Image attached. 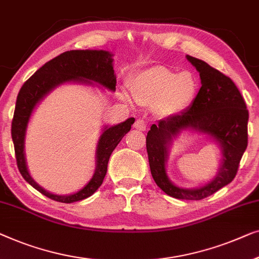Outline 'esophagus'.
<instances>
[{
    "instance_id": "1",
    "label": "esophagus",
    "mask_w": 259,
    "mask_h": 259,
    "mask_svg": "<svg viewBox=\"0 0 259 259\" xmlns=\"http://www.w3.org/2000/svg\"><path fill=\"white\" fill-rule=\"evenodd\" d=\"M134 126H135V128H136V129H138V130L144 131L145 129H147V123H145L144 119L138 118V119H136V122H135Z\"/></svg>"
}]
</instances>
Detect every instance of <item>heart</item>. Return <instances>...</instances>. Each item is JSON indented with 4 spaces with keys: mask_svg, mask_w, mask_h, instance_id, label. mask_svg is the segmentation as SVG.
I'll return each instance as SVG.
<instances>
[{
    "mask_svg": "<svg viewBox=\"0 0 259 259\" xmlns=\"http://www.w3.org/2000/svg\"><path fill=\"white\" fill-rule=\"evenodd\" d=\"M198 83L190 71L177 72L162 65L141 71L130 82L137 103L154 107L156 114L170 117L190 107L197 94Z\"/></svg>",
    "mask_w": 259,
    "mask_h": 259,
    "instance_id": "obj_1",
    "label": "heart"
}]
</instances>
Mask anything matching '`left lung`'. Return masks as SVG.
<instances>
[{
    "instance_id": "1",
    "label": "left lung",
    "mask_w": 259,
    "mask_h": 259,
    "mask_svg": "<svg viewBox=\"0 0 259 259\" xmlns=\"http://www.w3.org/2000/svg\"><path fill=\"white\" fill-rule=\"evenodd\" d=\"M187 58L199 72L201 89L187 110L151 125L147 135V151L152 178L166 195L177 199L199 201L231 183L236 177L247 147L249 111L230 77L202 60L189 55ZM184 130L207 134L222 149V164L217 177L196 189L177 187L166 175L169 145Z\"/></svg>"
}]
</instances>
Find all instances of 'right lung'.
Segmentation results:
<instances>
[{
  "instance_id": "1",
  "label": "right lung",
  "mask_w": 259,
  "mask_h": 259,
  "mask_svg": "<svg viewBox=\"0 0 259 259\" xmlns=\"http://www.w3.org/2000/svg\"><path fill=\"white\" fill-rule=\"evenodd\" d=\"M112 54L105 50H70L53 60L38 69L30 78L24 82L17 95L15 112L12 122V137L15 148V156L22 177L35 188L36 190L50 199L61 203H74L82 201L92 196L103 183L108 170V162L110 155L117 144L129 133L135 118L112 126H104L96 149V169L94 176L81 190L71 195H54L36 183L29 174L24 155L25 131L30 116L39 101L56 87L67 82L82 83L94 85L98 83L105 89L115 92L116 75L112 67Z\"/></svg>"
}]
</instances>
